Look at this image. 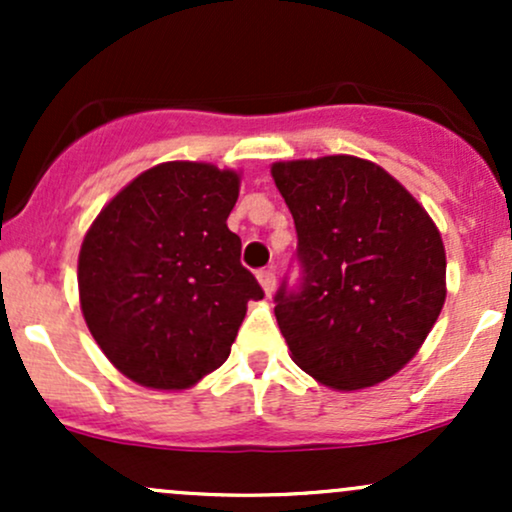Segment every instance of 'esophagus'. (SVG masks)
<instances>
[{"mask_svg": "<svg viewBox=\"0 0 512 512\" xmlns=\"http://www.w3.org/2000/svg\"><path fill=\"white\" fill-rule=\"evenodd\" d=\"M257 279H260L264 293H267V296H272L274 286H276V276L272 269H260V272H257Z\"/></svg>", "mask_w": 512, "mask_h": 512, "instance_id": "1", "label": "esophagus"}]
</instances>
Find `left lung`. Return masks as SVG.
<instances>
[{
    "instance_id": "1",
    "label": "left lung",
    "mask_w": 512,
    "mask_h": 512,
    "mask_svg": "<svg viewBox=\"0 0 512 512\" xmlns=\"http://www.w3.org/2000/svg\"><path fill=\"white\" fill-rule=\"evenodd\" d=\"M296 223L298 281L274 315L293 361L334 390L383 383L414 358L445 303L436 223L399 182L356 156L274 163Z\"/></svg>"
}]
</instances>
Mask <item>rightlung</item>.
<instances>
[{"label":"right lung","instance_id":"add662e5","mask_svg":"<svg viewBox=\"0 0 512 512\" xmlns=\"http://www.w3.org/2000/svg\"><path fill=\"white\" fill-rule=\"evenodd\" d=\"M238 175L173 161L134 178L86 233L79 296L103 354L134 383L185 390L231 354L264 298L226 219Z\"/></svg>","mask_w":512,"mask_h":512}]
</instances>
